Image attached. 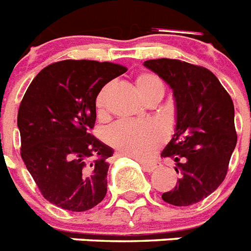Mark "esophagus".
Masks as SVG:
<instances>
[{
	"label": "esophagus",
	"mask_w": 251,
	"mask_h": 251,
	"mask_svg": "<svg viewBox=\"0 0 251 251\" xmlns=\"http://www.w3.org/2000/svg\"><path fill=\"white\" fill-rule=\"evenodd\" d=\"M160 166H161V165H160V162H152V164H145V162H142L143 170L147 171V173H152V171L157 170Z\"/></svg>",
	"instance_id": "34e87169"
}]
</instances>
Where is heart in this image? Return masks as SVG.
Listing matches in <instances>:
<instances>
[{
  "label": "heart",
  "instance_id": "obj_1",
  "mask_svg": "<svg viewBox=\"0 0 251 251\" xmlns=\"http://www.w3.org/2000/svg\"><path fill=\"white\" fill-rule=\"evenodd\" d=\"M136 87L143 99L152 95H164V82L158 76L151 72H143L136 78ZM108 86L102 87L95 100L96 113L99 117L105 114ZM105 138L111 147L121 155L137 160H147L156 152L162 143L161 129L153 123H134L118 122L108 128Z\"/></svg>",
  "mask_w": 251,
  "mask_h": 251
}]
</instances>
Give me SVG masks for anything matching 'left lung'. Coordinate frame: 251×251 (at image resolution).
<instances>
[{
	"mask_svg": "<svg viewBox=\"0 0 251 251\" xmlns=\"http://www.w3.org/2000/svg\"><path fill=\"white\" fill-rule=\"evenodd\" d=\"M143 66L168 83L174 96V133L161 156L174 160L179 179L162 199L179 207L201 202L221 185L236 146L232 99L204 67L169 58Z\"/></svg>",
	"mask_w": 251,
	"mask_h": 251,
	"instance_id": "obj_1",
	"label": "left lung"
}]
</instances>
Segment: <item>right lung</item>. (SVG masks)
<instances>
[{
    "instance_id": "add662e5",
    "label": "right lung",
    "mask_w": 251,
    "mask_h": 251,
    "mask_svg": "<svg viewBox=\"0 0 251 251\" xmlns=\"http://www.w3.org/2000/svg\"><path fill=\"white\" fill-rule=\"evenodd\" d=\"M126 71L110 62L67 59L43 68L27 87L18 113L21 157L57 207L83 212L104 199L114 151L90 129L98 94Z\"/></svg>"
}]
</instances>
